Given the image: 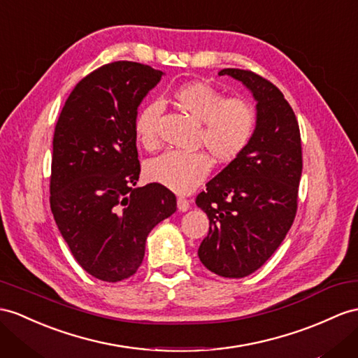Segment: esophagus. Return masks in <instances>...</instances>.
<instances>
[{
	"instance_id": "1",
	"label": "esophagus",
	"mask_w": 358,
	"mask_h": 358,
	"mask_svg": "<svg viewBox=\"0 0 358 358\" xmlns=\"http://www.w3.org/2000/svg\"><path fill=\"white\" fill-rule=\"evenodd\" d=\"M177 207H178L180 212H186V210L190 208V201L185 196H178L177 198Z\"/></svg>"
}]
</instances>
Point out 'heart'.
Here are the masks:
<instances>
[{"label": "heart", "mask_w": 358, "mask_h": 358, "mask_svg": "<svg viewBox=\"0 0 358 358\" xmlns=\"http://www.w3.org/2000/svg\"><path fill=\"white\" fill-rule=\"evenodd\" d=\"M173 99L201 122L198 143L204 145L219 163L237 160L248 148L257 127V113L250 101L239 96L225 98L221 90L204 81H192L173 90ZM160 101H151L136 115L134 130L145 148L159 145ZM212 160L206 151H168L146 166L150 180L178 194H187L203 181Z\"/></svg>", "instance_id": "obj_1"}]
</instances>
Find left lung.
Here are the masks:
<instances>
[{
    "instance_id": "left-lung-1",
    "label": "left lung",
    "mask_w": 358,
    "mask_h": 358,
    "mask_svg": "<svg viewBox=\"0 0 358 358\" xmlns=\"http://www.w3.org/2000/svg\"><path fill=\"white\" fill-rule=\"evenodd\" d=\"M257 101V127L239 159L207 182L196 206L210 228L198 257L225 278H243L262 268L295 221L302 172L296 116L281 90L252 71L227 68Z\"/></svg>"
}]
</instances>
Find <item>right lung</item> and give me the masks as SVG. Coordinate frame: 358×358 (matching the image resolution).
<instances>
[{"label":"right lung","mask_w":358,"mask_h":358,"mask_svg":"<svg viewBox=\"0 0 358 358\" xmlns=\"http://www.w3.org/2000/svg\"><path fill=\"white\" fill-rule=\"evenodd\" d=\"M162 71L113 62L81 78L62 108L52 137L50 204L77 263L101 281L139 269L152 228L177 210L169 189L139 180L137 107Z\"/></svg>","instance_id":"1"}]
</instances>
